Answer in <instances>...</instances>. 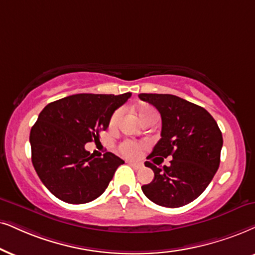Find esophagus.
<instances>
[{"mask_svg": "<svg viewBox=\"0 0 255 255\" xmlns=\"http://www.w3.org/2000/svg\"><path fill=\"white\" fill-rule=\"evenodd\" d=\"M128 163H129V165H130L131 167H134L135 169H140V168H142V165H141V163L131 162V161H128Z\"/></svg>", "mask_w": 255, "mask_h": 255, "instance_id": "1", "label": "esophagus"}]
</instances>
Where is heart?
<instances>
[{"mask_svg": "<svg viewBox=\"0 0 255 255\" xmlns=\"http://www.w3.org/2000/svg\"><path fill=\"white\" fill-rule=\"evenodd\" d=\"M122 115V109H118V111L114 112V114L112 115L111 118V127H115L120 121ZM137 115L140 118V120L144 122L150 120V119H157V113L155 109L150 107H142L137 111ZM144 146L143 142H137V141H130L126 140L124 142L119 144V150H120L121 154H124L125 156L128 157H135L140 154L141 149H142Z\"/></svg>", "mask_w": 255, "mask_h": 255, "instance_id": "1", "label": "heart"}]
</instances>
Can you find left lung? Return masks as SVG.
Segmentation results:
<instances>
[{"label":"left lung","mask_w":255,"mask_h":255,"mask_svg":"<svg viewBox=\"0 0 255 255\" xmlns=\"http://www.w3.org/2000/svg\"><path fill=\"white\" fill-rule=\"evenodd\" d=\"M161 114V138L148 157L172 156L170 165L159 168L147 161L154 179L143 185V194L154 204L176 208L185 206L207 188L220 165L222 134L205 108L170 94H138Z\"/></svg>","instance_id":"obj_1"}]
</instances>
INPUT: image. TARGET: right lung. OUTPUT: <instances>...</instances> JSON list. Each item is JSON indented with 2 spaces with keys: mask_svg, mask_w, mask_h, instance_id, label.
<instances>
[{
  "mask_svg": "<svg viewBox=\"0 0 255 255\" xmlns=\"http://www.w3.org/2000/svg\"><path fill=\"white\" fill-rule=\"evenodd\" d=\"M130 93L75 94L50 102L31 127V161L42 183L51 194L68 204H86L107 188L125 161L107 151L94 157L85 144L108 128L115 109Z\"/></svg>",
  "mask_w": 255,
  "mask_h": 255,
  "instance_id": "add662e5",
  "label": "right lung"
}]
</instances>
